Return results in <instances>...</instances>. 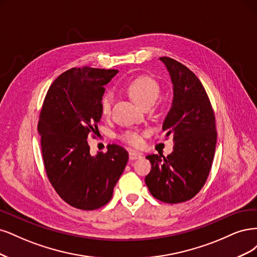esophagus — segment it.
Instances as JSON below:
<instances>
[{"instance_id":"34e87169","label":"esophagus","mask_w":257,"mask_h":257,"mask_svg":"<svg viewBox=\"0 0 257 257\" xmlns=\"http://www.w3.org/2000/svg\"><path fill=\"white\" fill-rule=\"evenodd\" d=\"M143 157V155L139 153V152H136V151H131L129 152V159L130 160H137V159H141Z\"/></svg>"}]
</instances>
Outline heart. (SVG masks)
I'll list each match as a JSON object with an SVG mask.
<instances>
[{"instance_id": "b5f03b06", "label": "heart", "mask_w": 257, "mask_h": 257, "mask_svg": "<svg viewBox=\"0 0 257 257\" xmlns=\"http://www.w3.org/2000/svg\"><path fill=\"white\" fill-rule=\"evenodd\" d=\"M159 86L156 81L147 76H141L132 80L128 85V93L134 99L135 102L140 106H145L146 104L155 103L159 96ZM113 103V96L111 93H106L101 99V113L103 115H109ZM122 139L131 145H140L141 137L137 132L128 131L122 136Z\"/></svg>"}]
</instances>
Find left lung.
I'll list each match as a JSON object with an SVG mask.
<instances>
[{
  "label": "left lung",
  "mask_w": 257,
  "mask_h": 257,
  "mask_svg": "<svg viewBox=\"0 0 257 257\" xmlns=\"http://www.w3.org/2000/svg\"><path fill=\"white\" fill-rule=\"evenodd\" d=\"M167 68L173 85V100L162 131L173 138L168 157L148 155L152 170L145 184L157 200L176 204L191 200L209 175L217 145L214 115L206 90L185 65L159 59Z\"/></svg>",
  "instance_id": "8db88e82"
}]
</instances>
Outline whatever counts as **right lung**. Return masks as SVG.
Masks as SVG:
<instances>
[{
	"mask_svg": "<svg viewBox=\"0 0 257 257\" xmlns=\"http://www.w3.org/2000/svg\"><path fill=\"white\" fill-rule=\"evenodd\" d=\"M115 69L72 68L49 88L38 121L44 164L51 185L74 208L94 210L109 203L128 162L116 144L89 154L87 138L101 119L104 85Z\"/></svg>",
	"mask_w": 257,
	"mask_h": 257,
	"instance_id": "right-lung-1",
	"label": "right lung"
}]
</instances>
